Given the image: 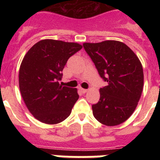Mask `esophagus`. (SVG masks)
<instances>
[{
  "label": "esophagus",
  "instance_id": "obj_1",
  "mask_svg": "<svg viewBox=\"0 0 160 160\" xmlns=\"http://www.w3.org/2000/svg\"><path fill=\"white\" fill-rule=\"evenodd\" d=\"M80 90H81V92L83 93V94H85V93H87L88 90H86V89H83V88H80Z\"/></svg>",
  "mask_w": 160,
  "mask_h": 160
}]
</instances>
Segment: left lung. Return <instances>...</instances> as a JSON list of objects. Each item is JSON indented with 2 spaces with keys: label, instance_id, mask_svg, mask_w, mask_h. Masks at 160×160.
<instances>
[{
  "label": "left lung",
  "instance_id": "left-lung-1",
  "mask_svg": "<svg viewBox=\"0 0 160 160\" xmlns=\"http://www.w3.org/2000/svg\"><path fill=\"white\" fill-rule=\"evenodd\" d=\"M100 77L107 86L100 88V98L92 105L94 118L106 126L125 122L135 111L143 88L140 61L126 44L118 41L83 43Z\"/></svg>",
  "mask_w": 160,
  "mask_h": 160
}]
</instances>
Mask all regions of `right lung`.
I'll use <instances>...</instances> for the list:
<instances>
[{
    "mask_svg": "<svg viewBox=\"0 0 160 160\" xmlns=\"http://www.w3.org/2000/svg\"><path fill=\"white\" fill-rule=\"evenodd\" d=\"M82 48L78 43L45 39L25 55L19 70V87L29 112L46 124L62 122L78 99L77 89L62 87L68 59Z\"/></svg>",
    "mask_w": 160,
    "mask_h": 160,
    "instance_id": "add662e5",
    "label": "right lung"
}]
</instances>
